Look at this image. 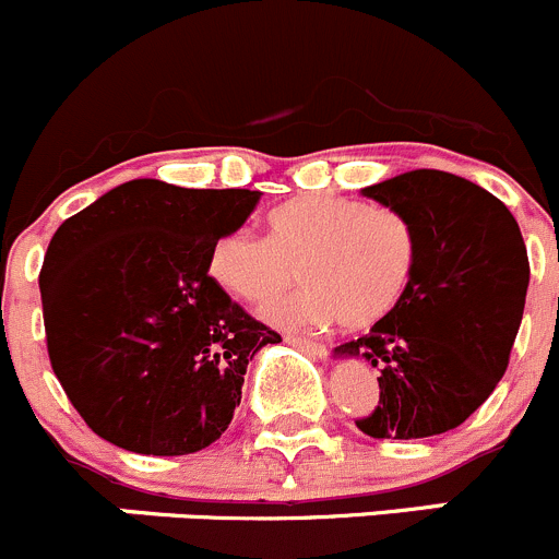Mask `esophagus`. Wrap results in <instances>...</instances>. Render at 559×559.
Here are the masks:
<instances>
[{
	"label": "esophagus",
	"mask_w": 559,
	"mask_h": 559,
	"mask_svg": "<svg viewBox=\"0 0 559 559\" xmlns=\"http://www.w3.org/2000/svg\"><path fill=\"white\" fill-rule=\"evenodd\" d=\"M286 344L297 346V349L308 352V355L319 357V360H322V357H328V346L319 344V341H313V338H306V335H286Z\"/></svg>",
	"instance_id": "obj_1"
}]
</instances>
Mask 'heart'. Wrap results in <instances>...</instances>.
Segmentation results:
<instances>
[{
	"instance_id": "b5f03b06",
	"label": "heart",
	"mask_w": 559,
	"mask_h": 559,
	"mask_svg": "<svg viewBox=\"0 0 559 559\" xmlns=\"http://www.w3.org/2000/svg\"><path fill=\"white\" fill-rule=\"evenodd\" d=\"M267 240L226 231L207 257L210 278L229 295L264 306L300 278L308 289L270 308L281 324H328L341 319L366 330L388 319L415 275L417 237L390 207L330 193H308L264 218Z\"/></svg>"
}]
</instances>
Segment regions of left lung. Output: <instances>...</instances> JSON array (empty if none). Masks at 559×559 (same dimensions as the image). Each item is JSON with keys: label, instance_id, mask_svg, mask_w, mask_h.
I'll list each match as a JSON object with an SVG mask.
<instances>
[{"label": "left lung", "instance_id": "1", "mask_svg": "<svg viewBox=\"0 0 559 559\" xmlns=\"http://www.w3.org/2000/svg\"><path fill=\"white\" fill-rule=\"evenodd\" d=\"M360 193L409 221L417 262L401 306L333 349L379 371V404L357 429L373 440L445 435L508 368L530 284L522 231L500 199L448 171H404Z\"/></svg>", "mask_w": 559, "mask_h": 559}]
</instances>
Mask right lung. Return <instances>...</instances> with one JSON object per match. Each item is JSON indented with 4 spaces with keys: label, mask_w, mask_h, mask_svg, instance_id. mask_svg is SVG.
<instances>
[{
    "label": "right lung",
    "mask_w": 559,
    "mask_h": 559,
    "mask_svg": "<svg viewBox=\"0 0 559 559\" xmlns=\"http://www.w3.org/2000/svg\"><path fill=\"white\" fill-rule=\"evenodd\" d=\"M259 199L130 180L59 226L40 270L48 357L97 437L186 456L229 429L248 360L281 335L231 302L207 257Z\"/></svg>",
    "instance_id": "1"
}]
</instances>
